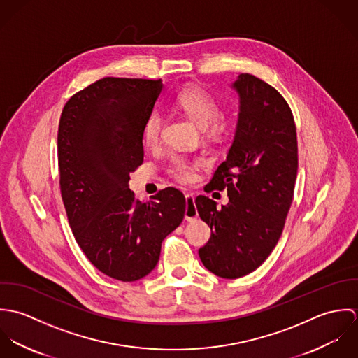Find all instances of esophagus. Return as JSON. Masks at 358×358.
I'll use <instances>...</instances> for the list:
<instances>
[{
  "mask_svg": "<svg viewBox=\"0 0 358 358\" xmlns=\"http://www.w3.org/2000/svg\"><path fill=\"white\" fill-rule=\"evenodd\" d=\"M186 212H185V217L187 220H194L197 219L199 216V212H197V208L194 204V196L193 194H186Z\"/></svg>",
  "mask_w": 358,
  "mask_h": 358,
  "instance_id": "34e87169",
  "label": "esophagus"
}]
</instances>
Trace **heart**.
<instances>
[{
	"mask_svg": "<svg viewBox=\"0 0 358 358\" xmlns=\"http://www.w3.org/2000/svg\"><path fill=\"white\" fill-rule=\"evenodd\" d=\"M175 106L185 111L199 127L206 128L210 136H220L226 132L227 125L219 118L220 104L203 88L190 87L179 92L175 98ZM162 115L158 110H153L145 120L142 134L146 145L154 146L161 139L162 132ZM204 159H186L176 157L171 161L168 172L182 185H192L197 180L199 172L204 168Z\"/></svg>",
	"mask_w": 358,
	"mask_h": 358,
	"instance_id": "obj_1",
	"label": "heart"
}]
</instances>
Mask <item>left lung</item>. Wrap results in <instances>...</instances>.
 I'll return each instance as SVG.
<instances>
[{
    "instance_id": "obj_1",
    "label": "left lung",
    "mask_w": 358,
    "mask_h": 358,
    "mask_svg": "<svg viewBox=\"0 0 358 358\" xmlns=\"http://www.w3.org/2000/svg\"><path fill=\"white\" fill-rule=\"evenodd\" d=\"M240 117L226 159L208 192L227 190L229 204L216 208L206 196L196 199L210 237L199 255L222 278H240L256 270L277 245L294 200L298 139L294 114L282 95L252 74H240Z\"/></svg>"
}]
</instances>
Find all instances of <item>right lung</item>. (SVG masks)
Here are the masks:
<instances>
[{
    "mask_svg": "<svg viewBox=\"0 0 358 358\" xmlns=\"http://www.w3.org/2000/svg\"><path fill=\"white\" fill-rule=\"evenodd\" d=\"M161 91V80L106 77L74 94L59 121V185L74 238L99 271L124 282L153 270L186 212L178 189L143 203L128 187L143 162L142 128Z\"/></svg>",
    "mask_w": 358,
    "mask_h": 358,
    "instance_id": "obj_1",
    "label": "right lung"
}]
</instances>
